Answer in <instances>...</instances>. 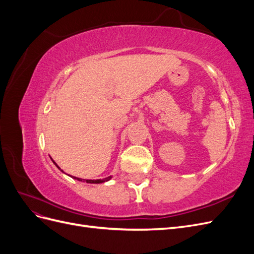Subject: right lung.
<instances>
[{"instance_id": "right-lung-1", "label": "right lung", "mask_w": 254, "mask_h": 254, "mask_svg": "<svg viewBox=\"0 0 254 254\" xmlns=\"http://www.w3.org/2000/svg\"><path fill=\"white\" fill-rule=\"evenodd\" d=\"M53 162H54V161H53ZM54 164H55L58 168H59V170H60V167L55 163V162H54ZM61 172H63V171H61ZM72 177V176H71ZM72 178H74V179H77L78 181H86L87 183H104V182H107V181H109L111 178H112V176H109V177H107V178H105V179H97V180H84V179H80V178H77V177H72Z\"/></svg>"}]
</instances>
